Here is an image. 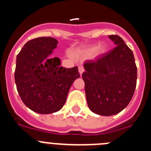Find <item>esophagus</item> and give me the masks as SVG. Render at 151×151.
<instances>
[{
  "mask_svg": "<svg viewBox=\"0 0 151 151\" xmlns=\"http://www.w3.org/2000/svg\"><path fill=\"white\" fill-rule=\"evenodd\" d=\"M84 71H85V68H84L83 66H78V72H79L80 75H82L84 73Z\"/></svg>",
  "mask_w": 151,
  "mask_h": 151,
  "instance_id": "34e87169",
  "label": "esophagus"
}]
</instances>
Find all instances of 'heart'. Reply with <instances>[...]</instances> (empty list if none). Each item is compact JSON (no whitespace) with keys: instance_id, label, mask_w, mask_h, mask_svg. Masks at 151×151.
Instances as JSON below:
<instances>
[{"instance_id":"b5f03b06","label":"heart","mask_w":151,"mask_h":151,"mask_svg":"<svg viewBox=\"0 0 151 151\" xmlns=\"http://www.w3.org/2000/svg\"><path fill=\"white\" fill-rule=\"evenodd\" d=\"M97 46L90 47H88V48H87L86 50L82 52V55L84 56V57H90V56H91L97 50ZM105 50H106V47L104 46H103V45H101V46H100L98 47V53H100V54L104 53Z\"/></svg>"}]
</instances>
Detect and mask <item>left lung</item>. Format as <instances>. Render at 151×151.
<instances>
[{"mask_svg": "<svg viewBox=\"0 0 151 151\" xmlns=\"http://www.w3.org/2000/svg\"><path fill=\"white\" fill-rule=\"evenodd\" d=\"M116 46L94 60L85 61L82 73L88 107L101 116L124 110L134 94L137 66L133 53L121 37L109 35Z\"/></svg>", "mask_w": 151, "mask_h": 151, "instance_id": "8db88e82", "label": "left lung"}]
</instances>
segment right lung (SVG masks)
<instances>
[{
    "instance_id": "1",
    "label": "right lung",
    "mask_w": 151,
    "mask_h": 151,
    "mask_svg": "<svg viewBox=\"0 0 151 151\" xmlns=\"http://www.w3.org/2000/svg\"><path fill=\"white\" fill-rule=\"evenodd\" d=\"M57 39L39 37L29 41L17 57L15 82L22 102L35 113L48 114L63 106L72 84L79 78L78 67L60 66V60L48 57Z\"/></svg>"
}]
</instances>
